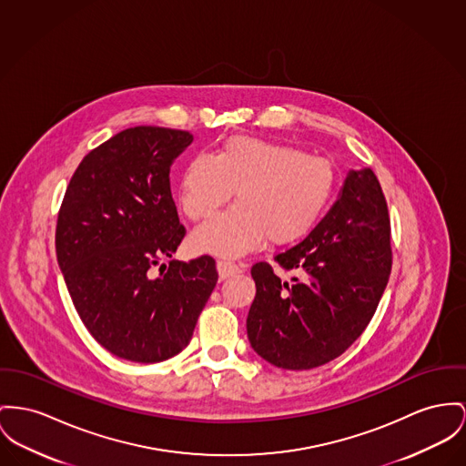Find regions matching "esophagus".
Wrapping results in <instances>:
<instances>
[{"label":"esophagus","instance_id":"34e87169","mask_svg":"<svg viewBox=\"0 0 466 466\" xmlns=\"http://www.w3.org/2000/svg\"><path fill=\"white\" fill-rule=\"evenodd\" d=\"M218 278L220 279H228V278H233L237 274H240V267L233 261H226V259H220L218 261Z\"/></svg>","mask_w":466,"mask_h":466}]
</instances>
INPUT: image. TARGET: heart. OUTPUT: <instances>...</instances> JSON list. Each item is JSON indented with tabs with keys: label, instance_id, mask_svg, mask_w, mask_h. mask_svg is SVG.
I'll use <instances>...</instances> for the list:
<instances>
[{
	"label": "heart",
	"instance_id": "b5f03b06",
	"mask_svg": "<svg viewBox=\"0 0 466 466\" xmlns=\"http://www.w3.org/2000/svg\"><path fill=\"white\" fill-rule=\"evenodd\" d=\"M336 188L327 158L299 147L233 136L216 156L198 154L184 167L180 205L192 222L218 214L235 194L238 205L199 228L192 246L216 256H240L259 248L288 246L308 237Z\"/></svg>",
	"mask_w": 466,
	"mask_h": 466
}]
</instances>
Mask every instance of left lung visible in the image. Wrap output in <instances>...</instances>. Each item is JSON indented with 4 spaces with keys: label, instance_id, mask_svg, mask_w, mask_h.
<instances>
[{
    "label": "left lung",
    "instance_id": "8db88e82",
    "mask_svg": "<svg viewBox=\"0 0 466 466\" xmlns=\"http://www.w3.org/2000/svg\"><path fill=\"white\" fill-rule=\"evenodd\" d=\"M274 261L295 276L280 280L267 261L252 265L250 346L291 371L334 360L370 325L392 268L389 208L372 169L350 171L330 212Z\"/></svg>",
    "mask_w": 466,
    "mask_h": 466
}]
</instances>
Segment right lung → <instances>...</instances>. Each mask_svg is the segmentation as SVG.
<instances>
[{
    "label": "right lung",
    "mask_w": 466,
    "mask_h": 466,
    "mask_svg": "<svg viewBox=\"0 0 466 466\" xmlns=\"http://www.w3.org/2000/svg\"><path fill=\"white\" fill-rule=\"evenodd\" d=\"M192 139L166 127L125 128L81 160L63 196L56 258L66 289L95 341L125 360L180 353L218 284L212 256L160 265L186 237L169 169Z\"/></svg>",
    "instance_id": "obj_1"
}]
</instances>
